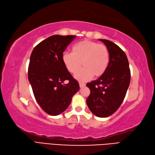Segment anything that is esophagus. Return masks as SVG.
Returning a JSON list of instances; mask_svg holds the SVG:
<instances>
[{"label":"esophagus","mask_w":155,"mask_h":155,"mask_svg":"<svg viewBox=\"0 0 155 155\" xmlns=\"http://www.w3.org/2000/svg\"><path fill=\"white\" fill-rule=\"evenodd\" d=\"M85 86H86V84H85L82 83H79V87H80V88L84 87Z\"/></svg>","instance_id":"esophagus-1"}]
</instances>
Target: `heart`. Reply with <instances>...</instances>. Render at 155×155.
I'll list each match as a JSON object with an SVG mask.
<instances>
[{"mask_svg":"<svg viewBox=\"0 0 155 155\" xmlns=\"http://www.w3.org/2000/svg\"><path fill=\"white\" fill-rule=\"evenodd\" d=\"M63 62L67 70L75 74L82 64L84 68L75 74V78L85 82L103 76L109 65V51L104 45L84 40L72 47V52H65L62 56Z\"/></svg>","mask_w":155,"mask_h":155,"instance_id":"b5f03b06","label":"heart"}]
</instances>
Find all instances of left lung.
Returning <instances> with one entry per match:
<instances>
[{"label":"left lung","mask_w":155,"mask_h":155,"mask_svg":"<svg viewBox=\"0 0 155 155\" xmlns=\"http://www.w3.org/2000/svg\"><path fill=\"white\" fill-rule=\"evenodd\" d=\"M99 40L108 49L109 65L103 76L87 84L90 90L87 104L95 115L107 117L114 114L123 102L130 83L131 72L124 52L110 40Z\"/></svg>","instance_id":"8db88e82"}]
</instances>
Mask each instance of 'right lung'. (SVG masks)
Wrapping results in <instances>:
<instances>
[{
    "label": "right lung",
    "mask_w": 155,
    "mask_h": 155,
    "mask_svg": "<svg viewBox=\"0 0 155 155\" xmlns=\"http://www.w3.org/2000/svg\"><path fill=\"white\" fill-rule=\"evenodd\" d=\"M76 36L53 35L41 41L32 52L28 79L35 97L41 109L50 115H58L70 105L79 89L63 62V52ZM68 80L67 84H63Z\"/></svg>",
    "instance_id": "right-lung-1"
}]
</instances>
